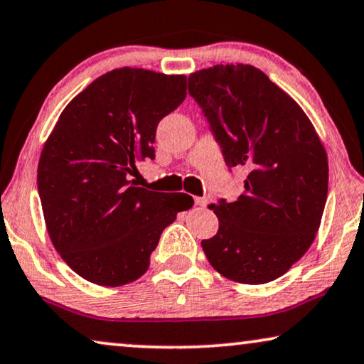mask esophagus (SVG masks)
<instances>
[{
	"label": "esophagus",
	"instance_id": "obj_1",
	"mask_svg": "<svg viewBox=\"0 0 364 364\" xmlns=\"http://www.w3.org/2000/svg\"><path fill=\"white\" fill-rule=\"evenodd\" d=\"M207 203H208L207 197H196V205H198V207H207Z\"/></svg>",
	"mask_w": 364,
	"mask_h": 364
}]
</instances>
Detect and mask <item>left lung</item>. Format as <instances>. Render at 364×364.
I'll return each instance as SVG.
<instances>
[{"label":"left lung","mask_w":364,"mask_h":364,"mask_svg":"<svg viewBox=\"0 0 364 364\" xmlns=\"http://www.w3.org/2000/svg\"><path fill=\"white\" fill-rule=\"evenodd\" d=\"M188 94L207 117L228 168L243 167L245 191L210 208L218 232L202 248L228 280H277L315 240L328 196V157L303 109L248 64L202 69Z\"/></svg>","instance_id":"1"}]
</instances>
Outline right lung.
<instances>
[{
    "instance_id": "obj_1",
    "label": "right lung",
    "mask_w": 364,
    "mask_h": 364,
    "mask_svg": "<svg viewBox=\"0 0 364 364\" xmlns=\"http://www.w3.org/2000/svg\"><path fill=\"white\" fill-rule=\"evenodd\" d=\"M186 76L121 68L102 74L59 116L38 166L51 242L84 280L121 287L147 272L164 228L193 205L187 193L129 181L156 157L157 124L181 106Z\"/></svg>"
}]
</instances>
